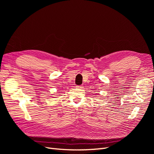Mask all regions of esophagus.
Instances as JSON below:
<instances>
[{
    "mask_svg": "<svg viewBox=\"0 0 154 154\" xmlns=\"http://www.w3.org/2000/svg\"><path fill=\"white\" fill-rule=\"evenodd\" d=\"M76 87H78L79 88H83V85H78V86H76Z\"/></svg>",
    "mask_w": 154,
    "mask_h": 154,
    "instance_id": "esophagus-1",
    "label": "esophagus"
}]
</instances>
